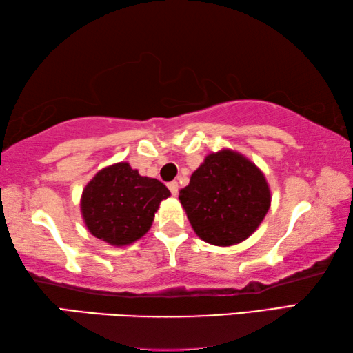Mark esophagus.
<instances>
[{
	"mask_svg": "<svg viewBox=\"0 0 353 353\" xmlns=\"http://www.w3.org/2000/svg\"><path fill=\"white\" fill-rule=\"evenodd\" d=\"M168 188H170V191H171V194L176 196L177 191H179V183H177L176 181H172V182L168 183Z\"/></svg>",
	"mask_w": 353,
	"mask_h": 353,
	"instance_id": "1",
	"label": "esophagus"
}]
</instances>
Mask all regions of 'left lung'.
Wrapping results in <instances>:
<instances>
[{
	"label": "left lung",
	"mask_w": 353,
	"mask_h": 353,
	"mask_svg": "<svg viewBox=\"0 0 353 353\" xmlns=\"http://www.w3.org/2000/svg\"><path fill=\"white\" fill-rule=\"evenodd\" d=\"M179 201L201 240L232 246L246 240L271 205V191L259 166L240 152L208 154Z\"/></svg>",
	"instance_id": "obj_1"
}]
</instances>
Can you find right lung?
I'll use <instances>...</instances> for the list:
<instances>
[{
	"label": "right lung",
	"instance_id": "obj_1",
	"mask_svg": "<svg viewBox=\"0 0 353 353\" xmlns=\"http://www.w3.org/2000/svg\"><path fill=\"white\" fill-rule=\"evenodd\" d=\"M171 193L128 162L105 166L85 185L81 213L88 232L112 246H128L151 229L160 202Z\"/></svg>",
	"mask_w": 353,
	"mask_h": 353
}]
</instances>
